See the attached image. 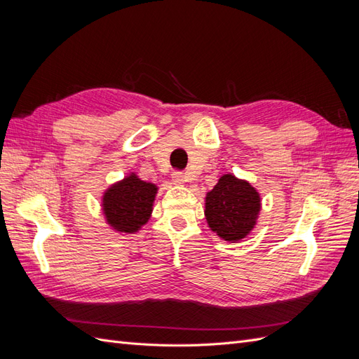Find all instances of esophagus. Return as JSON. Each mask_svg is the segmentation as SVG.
<instances>
[{"label":"esophagus","instance_id":"1","mask_svg":"<svg viewBox=\"0 0 359 359\" xmlns=\"http://www.w3.org/2000/svg\"><path fill=\"white\" fill-rule=\"evenodd\" d=\"M184 181H186V178H184L182 172H173L172 173V182L175 184V186H182Z\"/></svg>","mask_w":359,"mask_h":359}]
</instances>
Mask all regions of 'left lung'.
I'll use <instances>...</instances> for the list:
<instances>
[{"mask_svg": "<svg viewBox=\"0 0 359 359\" xmlns=\"http://www.w3.org/2000/svg\"><path fill=\"white\" fill-rule=\"evenodd\" d=\"M260 211V194L252 184L231 173L223 175L205 198V217L222 240L241 241L253 231Z\"/></svg>", "mask_w": 359, "mask_h": 359, "instance_id": "obj_1", "label": "left lung"}]
</instances>
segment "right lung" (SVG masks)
Returning a JSON list of instances; mask_svg holds the SVG:
<instances>
[{
	"mask_svg": "<svg viewBox=\"0 0 359 359\" xmlns=\"http://www.w3.org/2000/svg\"><path fill=\"white\" fill-rule=\"evenodd\" d=\"M157 186L130 173L107 189L102 199L104 219L112 229L123 233H135L153 212Z\"/></svg>",
	"mask_w": 359,
	"mask_h": 359,
	"instance_id": "obj_1",
	"label": "right lung"
}]
</instances>
